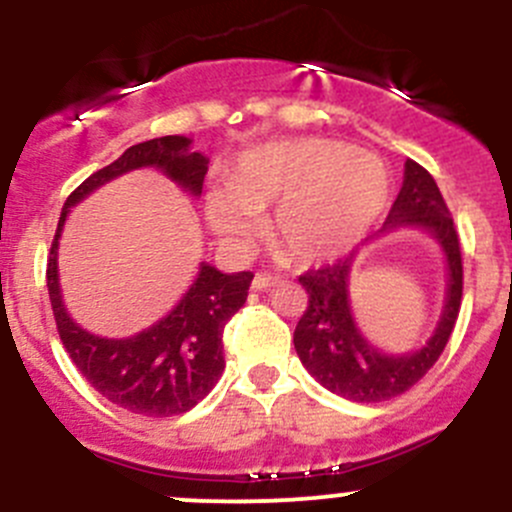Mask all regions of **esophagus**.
<instances>
[{
    "label": "esophagus",
    "mask_w": 512,
    "mask_h": 512,
    "mask_svg": "<svg viewBox=\"0 0 512 512\" xmlns=\"http://www.w3.org/2000/svg\"><path fill=\"white\" fill-rule=\"evenodd\" d=\"M275 285H277V277L267 275V272H260V275H255V280H252V287L255 289H270Z\"/></svg>",
    "instance_id": "1"
}]
</instances>
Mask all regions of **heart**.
I'll list each match as a JSON object with an SVG mask.
<instances>
[{"label":"heart","mask_w":512,"mask_h":512,"mask_svg":"<svg viewBox=\"0 0 512 512\" xmlns=\"http://www.w3.org/2000/svg\"><path fill=\"white\" fill-rule=\"evenodd\" d=\"M391 175L374 153L332 138H292L250 148L230 185L205 193L208 223L227 242H245L275 209V237L299 260L347 252L384 213Z\"/></svg>","instance_id":"heart-1"}]
</instances>
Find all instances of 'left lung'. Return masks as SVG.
<instances>
[{"instance_id": "left-lung-1", "label": "left lung", "mask_w": 512, "mask_h": 512, "mask_svg": "<svg viewBox=\"0 0 512 512\" xmlns=\"http://www.w3.org/2000/svg\"><path fill=\"white\" fill-rule=\"evenodd\" d=\"M396 227H423L431 232L443 247L448 265V292L441 322L418 352L391 356L371 347L361 337L349 307L354 252L334 265L299 275V285L309 294L307 309L294 329V349L299 361L324 389L359 404L389 401L421 381L446 349L461 312L463 262L456 225L433 175L416 160H406L404 185L381 232Z\"/></svg>"}]
</instances>
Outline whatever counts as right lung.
I'll use <instances>...</instances> for the list:
<instances>
[{"label":"right lung","instance_id":"1","mask_svg":"<svg viewBox=\"0 0 512 512\" xmlns=\"http://www.w3.org/2000/svg\"><path fill=\"white\" fill-rule=\"evenodd\" d=\"M158 168L188 190L203 193L208 158L190 151V138L163 136L131 146L121 158L96 170L66 198L59 227L51 242L46 287L56 329L76 369L101 396L131 414L165 418L178 416L203 401L218 384L225 369L223 332L232 314L245 304L252 272L223 275L210 265H200L198 277L168 317L128 339H106L81 329L61 302L59 250L61 227L71 205L84 200L108 180L136 168Z\"/></svg>","mask_w":512,"mask_h":512}]
</instances>
